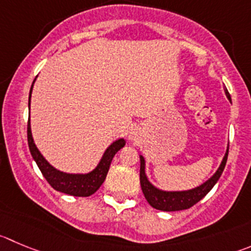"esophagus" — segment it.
<instances>
[{"label":"esophagus","instance_id":"1","mask_svg":"<svg viewBox=\"0 0 251 251\" xmlns=\"http://www.w3.org/2000/svg\"><path fill=\"white\" fill-rule=\"evenodd\" d=\"M137 132H134V130H132V132H130V134H129V139L130 140H135L137 139Z\"/></svg>","mask_w":251,"mask_h":251}]
</instances>
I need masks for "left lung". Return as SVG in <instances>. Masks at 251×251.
<instances>
[{
	"instance_id": "8db88e82",
	"label": "left lung",
	"mask_w": 251,
	"mask_h": 251,
	"mask_svg": "<svg viewBox=\"0 0 251 251\" xmlns=\"http://www.w3.org/2000/svg\"><path fill=\"white\" fill-rule=\"evenodd\" d=\"M226 95L229 101H231L230 95L226 90ZM228 150L229 149H226V155H224L216 174L211 178H208L206 182L202 183L201 186H197V187L187 191H163L152 186L148 180L147 175H145V160L143 155H140V186H142L143 193H144L148 203L152 208L165 212L182 211V209L191 208L193 204L201 201L204 196L213 188L217 181L219 180L224 168H226V159H228Z\"/></svg>"
}]
</instances>
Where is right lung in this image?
Segmentation results:
<instances>
[{
	"label": "right lung",
	"instance_id": "obj_1",
	"mask_svg": "<svg viewBox=\"0 0 251 251\" xmlns=\"http://www.w3.org/2000/svg\"><path fill=\"white\" fill-rule=\"evenodd\" d=\"M35 81V80H34ZM33 81V83H34ZM33 83L29 91V106H30V96H32ZM27 137H28V145H29L30 154H32L33 159L37 163L38 168L42 171L43 176L45 180L49 182L54 190L59 191V192L66 193V195L76 196V197H88V196L94 195L103 181L106 180L107 173L109 170V165L112 163L114 155L117 154L118 150L126 145V140L122 139L116 140L112 143L104 151L103 156H102L101 161L96 169L88 174H66L63 171L56 170L55 168H52L47 160L44 159L38 148L35 147L34 140L32 137V130H30V122L28 121V128H27Z\"/></svg>",
	"mask_w": 251,
	"mask_h": 251
}]
</instances>
